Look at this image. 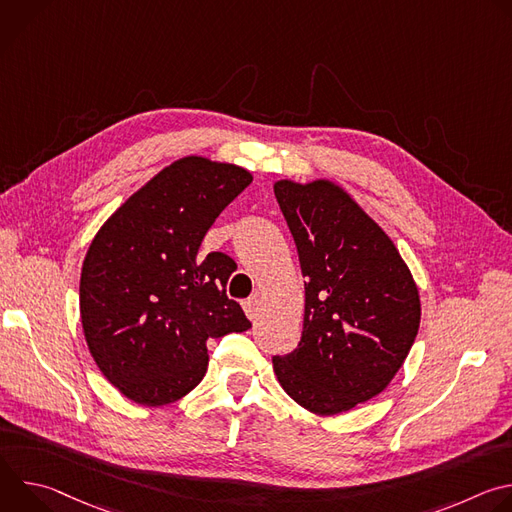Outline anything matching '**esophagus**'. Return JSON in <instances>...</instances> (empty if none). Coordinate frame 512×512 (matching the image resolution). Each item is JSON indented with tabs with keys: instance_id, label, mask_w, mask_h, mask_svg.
<instances>
[{
	"instance_id": "esophagus-1",
	"label": "esophagus",
	"mask_w": 512,
	"mask_h": 512,
	"mask_svg": "<svg viewBox=\"0 0 512 512\" xmlns=\"http://www.w3.org/2000/svg\"><path fill=\"white\" fill-rule=\"evenodd\" d=\"M259 304H261L259 296H251L249 300H245L243 308H245V314H247L251 320L257 316V312H259Z\"/></svg>"
}]
</instances>
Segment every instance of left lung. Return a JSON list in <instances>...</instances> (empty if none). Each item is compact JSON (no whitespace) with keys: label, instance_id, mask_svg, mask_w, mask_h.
Here are the masks:
<instances>
[{"label":"left lung","instance_id":"1","mask_svg":"<svg viewBox=\"0 0 512 512\" xmlns=\"http://www.w3.org/2000/svg\"><path fill=\"white\" fill-rule=\"evenodd\" d=\"M273 192L308 279L302 338L273 356V371L304 409L336 415L393 381L419 330V291L393 241L340 186L279 180Z\"/></svg>","mask_w":512,"mask_h":512}]
</instances>
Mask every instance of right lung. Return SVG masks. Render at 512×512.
<instances>
[{
    "mask_svg": "<svg viewBox=\"0 0 512 512\" xmlns=\"http://www.w3.org/2000/svg\"><path fill=\"white\" fill-rule=\"evenodd\" d=\"M253 176L188 156L129 196L95 235L81 273V320L107 381L127 399L160 407L204 377L208 338L251 328L227 296L237 263L198 255L216 216Z\"/></svg>",
    "mask_w": 512,
    "mask_h": 512,
    "instance_id": "add662e5",
    "label": "right lung"
}]
</instances>
